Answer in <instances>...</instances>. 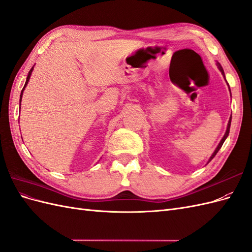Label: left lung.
Instances as JSON below:
<instances>
[{"label":"left lung","instance_id":"obj_1","mask_svg":"<svg viewBox=\"0 0 252 252\" xmlns=\"http://www.w3.org/2000/svg\"><path fill=\"white\" fill-rule=\"evenodd\" d=\"M217 65H218V68L220 69V71L222 72V74H223V77L225 78V73H224V70H223V68H222V66H220V64L218 62L217 63ZM226 80V79H225ZM227 85H228V83H227ZM229 86V85H228ZM229 91H230V87H229ZM230 125H231V117H230V119H229V122H228V125H227V129H226V132H225V134H224V136H223V139L220 140V142L219 143V145H218V147L216 148V150H215V152H213L212 154V156L210 157V158H209V161H208V163L211 161V159L216 157V155L218 154L219 152V150L220 149V147H222V145L224 144V142H225V140L227 139V136H228V134H229V130H230Z\"/></svg>","mask_w":252,"mask_h":252}]
</instances>
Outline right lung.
<instances>
[{
  "instance_id": "obj_1",
  "label": "right lung",
  "mask_w": 252,
  "mask_h": 252,
  "mask_svg": "<svg viewBox=\"0 0 252 252\" xmlns=\"http://www.w3.org/2000/svg\"><path fill=\"white\" fill-rule=\"evenodd\" d=\"M32 70H33V67L32 68V69H30V71L28 72V75H27V79H26V82H25V85H24V87H23V89H22V91H21V95H20V109H21V101H22V95H23V91H24V89H25V87H26V85L28 84V82H29V79H30V75H32Z\"/></svg>"
}]
</instances>
